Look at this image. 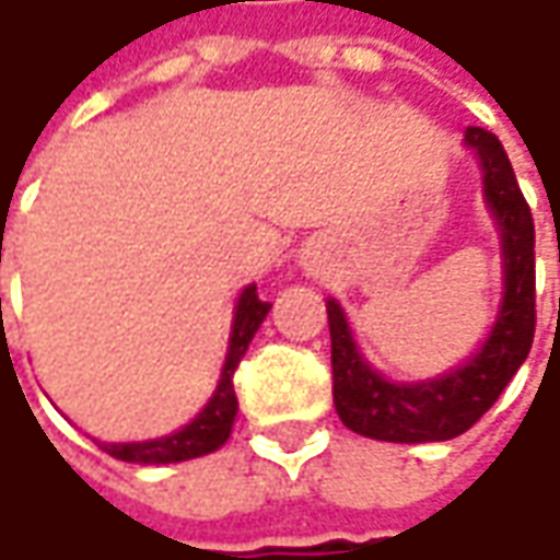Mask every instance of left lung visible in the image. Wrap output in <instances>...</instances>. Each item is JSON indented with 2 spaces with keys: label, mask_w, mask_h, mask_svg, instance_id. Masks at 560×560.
<instances>
[{
  "label": "left lung",
  "mask_w": 560,
  "mask_h": 560,
  "mask_svg": "<svg viewBox=\"0 0 560 560\" xmlns=\"http://www.w3.org/2000/svg\"><path fill=\"white\" fill-rule=\"evenodd\" d=\"M465 145L483 166V198L502 232L505 291L490 338L465 365L434 381L394 384L362 359L338 300H328L331 375L340 421L362 436L387 443H440L465 434L509 387L527 359L536 331V232L530 203L524 201L502 142L468 126Z\"/></svg>",
  "instance_id": "8db88e82"
}]
</instances>
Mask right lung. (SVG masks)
Masks as SVG:
<instances>
[{"label": "right lung", "mask_w": 560, "mask_h": 560, "mask_svg": "<svg viewBox=\"0 0 560 560\" xmlns=\"http://www.w3.org/2000/svg\"><path fill=\"white\" fill-rule=\"evenodd\" d=\"M272 303H266L257 294V284H247L235 306V322H232V335H229V353L222 365L220 384L210 396V402L203 406L195 421H188L183 431L161 436V440H145V443H102V450L120 462L132 465H170V462H185V458H198V455L220 450L222 443L232 434V421L238 412V396L232 375L238 369V362L247 353V343L254 340L262 318L269 313Z\"/></svg>", "instance_id": "obj_1"}]
</instances>
